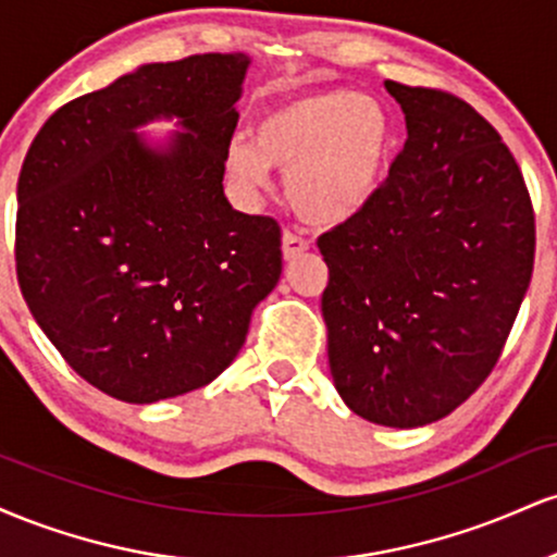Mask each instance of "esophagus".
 Masks as SVG:
<instances>
[{
  "mask_svg": "<svg viewBox=\"0 0 557 557\" xmlns=\"http://www.w3.org/2000/svg\"><path fill=\"white\" fill-rule=\"evenodd\" d=\"M304 251H309V240L300 238V235L287 230V233L283 235V257L287 261H293V259H298Z\"/></svg>",
  "mask_w": 557,
  "mask_h": 557,
  "instance_id": "1",
  "label": "esophagus"
}]
</instances>
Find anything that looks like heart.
Segmentation results:
<instances>
[{"mask_svg": "<svg viewBox=\"0 0 557 557\" xmlns=\"http://www.w3.org/2000/svg\"><path fill=\"white\" fill-rule=\"evenodd\" d=\"M395 123L372 96L324 88L280 101L235 138L227 172L246 190H264L270 168L285 170L287 201L311 225H341L359 214L385 181Z\"/></svg>", "mask_w": 557, "mask_h": 557, "instance_id": "b5f03b06", "label": "heart"}]
</instances>
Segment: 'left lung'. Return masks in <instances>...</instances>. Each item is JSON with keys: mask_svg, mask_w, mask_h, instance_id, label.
I'll list each match as a JSON object with an SVG mask.
<instances>
[{"mask_svg": "<svg viewBox=\"0 0 557 557\" xmlns=\"http://www.w3.org/2000/svg\"><path fill=\"white\" fill-rule=\"evenodd\" d=\"M408 138L359 214L319 235L330 372L382 426L447 417L487 380L534 270V209L500 133L458 96L385 81Z\"/></svg>", "mask_w": 557, "mask_h": 557, "instance_id": "8db88e82", "label": "left lung"}]
</instances>
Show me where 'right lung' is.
<instances>
[{"label":"right lung","instance_id":"1","mask_svg":"<svg viewBox=\"0 0 557 557\" xmlns=\"http://www.w3.org/2000/svg\"><path fill=\"white\" fill-rule=\"evenodd\" d=\"M246 54L140 65L44 123L17 181V283L83 380L125 403L209 385L283 272L280 225L222 190ZM186 127L149 147L135 127Z\"/></svg>","mask_w":557,"mask_h":557}]
</instances>
